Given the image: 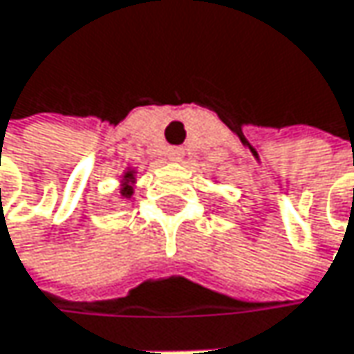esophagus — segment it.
Returning <instances> with one entry per match:
<instances>
[{"instance_id":"obj_1","label":"esophagus","mask_w":354,"mask_h":354,"mask_svg":"<svg viewBox=\"0 0 354 354\" xmlns=\"http://www.w3.org/2000/svg\"><path fill=\"white\" fill-rule=\"evenodd\" d=\"M183 155H185L183 149H169V158H171V160H181Z\"/></svg>"}]
</instances>
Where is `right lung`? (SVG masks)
<instances>
[{
	"mask_svg": "<svg viewBox=\"0 0 354 354\" xmlns=\"http://www.w3.org/2000/svg\"><path fill=\"white\" fill-rule=\"evenodd\" d=\"M134 183H136V171L134 169H128L122 177V187H120V194L122 198H130L134 194Z\"/></svg>",
	"mask_w": 354,
	"mask_h": 354,
	"instance_id": "1",
	"label": "right lung"
}]
</instances>
